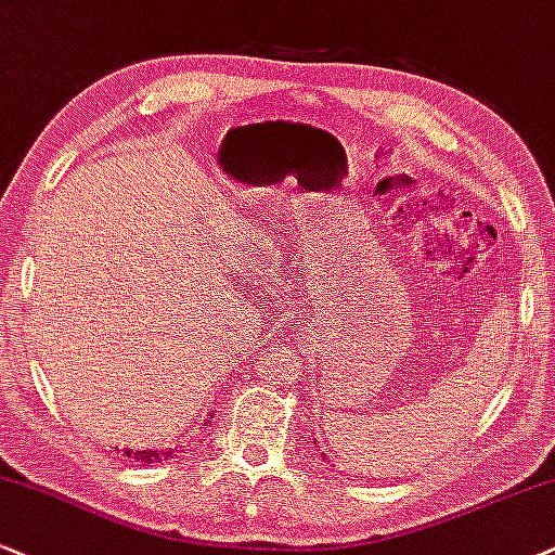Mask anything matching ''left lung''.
I'll list each match as a JSON object with an SVG mask.
<instances>
[{"mask_svg": "<svg viewBox=\"0 0 555 555\" xmlns=\"http://www.w3.org/2000/svg\"><path fill=\"white\" fill-rule=\"evenodd\" d=\"M321 457H324V461H326V453H321Z\"/></svg>", "mask_w": 555, "mask_h": 555, "instance_id": "left-lung-1", "label": "left lung"}]
</instances>
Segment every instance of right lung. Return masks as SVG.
Wrapping results in <instances>:
<instances>
[{"label": "right lung", "mask_w": 555, "mask_h": 555, "mask_svg": "<svg viewBox=\"0 0 555 555\" xmlns=\"http://www.w3.org/2000/svg\"><path fill=\"white\" fill-rule=\"evenodd\" d=\"M210 420H214V414L205 416L203 427H208ZM175 453H177V448H164V450H152V448L128 450V448H122V455L133 457V461H139V463H162V461H169V457H175Z\"/></svg>", "instance_id": "1"}]
</instances>
